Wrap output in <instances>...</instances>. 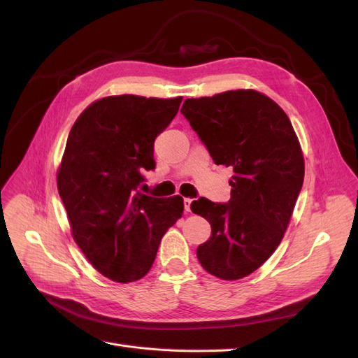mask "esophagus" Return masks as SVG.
<instances>
[{"label":"esophagus","instance_id":"obj_1","mask_svg":"<svg viewBox=\"0 0 358 358\" xmlns=\"http://www.w3.org/2000/svg\"><path fill=\"white\" fill-rule=\"evenodd\" d=\"M191 203H192L191 199H183V209H185L187 213L191 212Z\"/></svg>","mask_w":358,"mask_h":358}]
</instances>
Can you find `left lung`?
<instances>
[{"instance_id": "8db88e82", "label": "left lung", "mask_w": 358, "mask_h": 358, "mask_svg": "<svg viewBox=\"0 0 358 358\" xmlns=\"http://www.w3.org/2000/svg\"><path fill=\"white\" fill-rule=\"evenodd\" d=\"M180 112L215 164L234 171L229 203H191L212 227L197 258L216 278L242 279L276 251L289 224L305 178L299 138L285 112L254 90L188 99Z\"/></svg>"}]
</instances>
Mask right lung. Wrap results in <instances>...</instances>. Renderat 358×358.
Masks as SVG:
<instances>
[{
  "label": "right lung",
  "mask_w": 358,
  "mask_h": 358,
  "mask_svg": "<svg viewBox=\"0 0 358 358\" xmlns=\"http://www.w3.org/2000/svg\"><path fill=\"white\" fill-rule=\"evenodd\" d=\"M182 96L113 95L80 113L58 169V192L74 242L99 272L133 282L152 267L162 236L183 213V199L138 191L154 170V142L176 116Z\"/></svg>",
  "instance_id": "obj_1"
}]
</instances>
